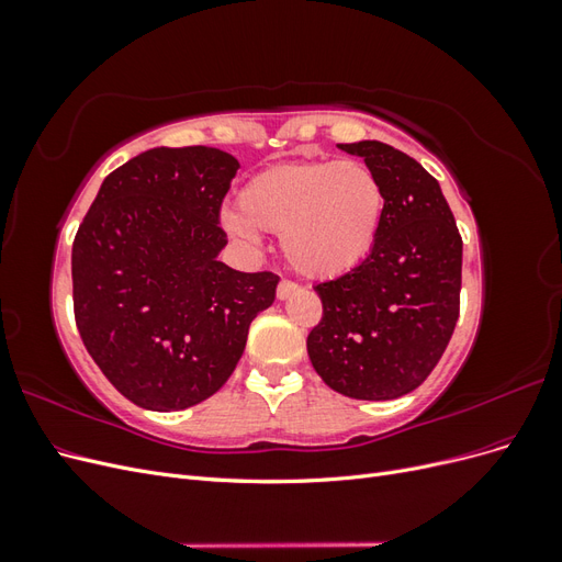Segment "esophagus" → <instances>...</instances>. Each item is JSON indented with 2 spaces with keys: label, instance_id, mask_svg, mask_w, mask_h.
Instances as JSON below:
<instances>
[{
  "label": "esophagus",
  "instance_id": "1",
  "mask_svg": "<svg viewBox=\"0 0 562 562\" xmlns=\"http://www.w3.org/2000/svg\"><path fill=\"white\" fill-rule=\"evenodd\" d=\"M295 291H297V283L283 279V281L279 283V288H277V297H279V300H288Z\"/></svg>",
  "mask_w": 562,
  "mask_h": 562
}]
</instances>
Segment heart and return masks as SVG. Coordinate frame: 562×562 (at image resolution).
Wrapping results in <instances>:
<instances>
[{"instance_id": "b5f03b06", "label": "heart", "mask_w": 562, "mask_h": 562, "mask_svg": "<svg viewBox=\"0 0 562 562\" xmlns=\"http://www.w3.org/2000/svg\"><path fill=\"white\" fill-rule=\"evenodd\" d=\"M386 213V192L359 159L285 161L255 173L239 192V213L223 225L252 246L258 232L281 234L285 260L310 279H337L368 260Z\"/></svg>"}]
</instances>
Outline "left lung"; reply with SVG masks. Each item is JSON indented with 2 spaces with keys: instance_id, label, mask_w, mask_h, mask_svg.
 Listing matches in <instances>:
<instances>
[{
  "instance_id": "obj_1",
  "label": "left lung",
  "mask_w": 562,
  "mask_h": 562,
  "mask_svg": "<svg viewBox=\"0 0 562 562\" xmlns=\"http://www.w3.org/2000/svg\"><path fill=\"white\" fill-rule=\"evenodd\" d=\"M337 147L375 171L386 213L368 260L314 285L323 316L307 351L337 394L391 401L427 380L450 342L462 291V236L438 180L413 157L380 140Z\"/></svg>"
}]
</instances>
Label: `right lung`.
Returning <instances> with one entry per match:
<instances>
[{
  "instance_id": "obj_1",
  "label": "right lung",
  "mask_w": 562,
  "mask_h": 562,
  "mask_svg": "<svg viewBox=\"0 0 562 562\" xmlns=\"http://www.w3.org/2000/svg\"><path fill=\"white\" fill-rule=\"evenodd\" d=\"M239 161L215 147H155L112 171L72 244L75 318L91 359L145 411L213 396L239 363L279 277L217 260L220 206Z\"/></svg>"
}]
</instances>
